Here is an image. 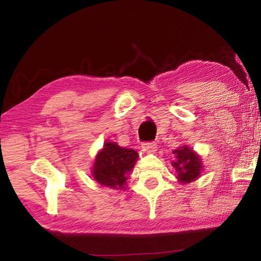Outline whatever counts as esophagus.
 <instances>
[{"label": "esophagus", "mask_w": 261, "mask_h": 261, "mask_svg": "<svg viewBox=\"0 0 261 261\" xmlns=\"http://www.w3.org/2000/svg\"><path fill=\"white\" fill-rule=\"evenodd\" d=\"M141 146L145 149V151L148 152V153H153L156 151V147L158 145L155 141H145V143L141 144Z\"/></svg>", "instance_id": "34e87169"}]
</instances>
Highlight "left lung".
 <instances>
[{"label": "left lung", "mask_w": 261, "mask_h": 261, "mask_svg": "<svg viewBox=\"0 0 261 261\" xmlns=\"http://www.w3.org/2000/svg\"><path fill=\"white\" fill-rule=\"evenodd\" d=\"M177 161L173 162V167L178 173V180L189 183L199 177L201 170V161L188 146L175 149L173 152Z\"/></svg>", "instance_id": "left-lung-1"}]
</instances>
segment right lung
<instances>
[{
    "mask_svg": "<svg viewBox=\"0 0 261 261\" xmlns=\"http://www.w3.org/2000/svg\"><path fill=\"white\" fill-rule=\"evenodd\" d=\"M137 159L138 153L134 149L120 147L115 143H106L102 151L96 155L92 175L101 185L123 189L126 176L134 168Z\"/></svg>",
    "mask_w": 261,
    "mask_h": 261,
    "instance_id": "obj_1",
    "label": "right lung"
}]
</instances>
